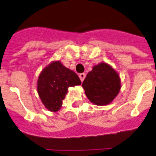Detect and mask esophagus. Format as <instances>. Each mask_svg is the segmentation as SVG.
<instances>
[{
	"instance_id": "1",
	"label": "esophagus",
	"mask_w": 156,
	"mask_h": 156,
	"mask_svg": "<svg viewBox=\"0 0 156 156\" xmlns=\"http://www.w3.org/2000/svg\"><path fill=\"white\" fill-rule=\"evenodd\" d=\"M86 76V74H85V73H82V74H79V78H80V79H81V81H82V82H83V80L85 79Z\"/></svg>"
}]
</instances>
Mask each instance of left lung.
<instances>
[{"label":"left lung","instance_id":"8db88e82","mask_svg":"<svg viewBox=\"0 0 156 156\" xmlns=\"http://www.w3.org/2000/svg\"><path fill=\"white\" fill-rule=\"evenodd\" d=\"M86 97L96 105L110 104L121 89L120 78L110 65L101 63L93 67L82 82Z\"/></svg>","mask_w":156,"mask_h":156}]
</instances>
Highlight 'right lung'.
Returning a JSON list of instances; mask_svg holds the SVG:
<instances>
[{"instance_id":"right-lung-1","label":"right lung","mask_w":156,"mask_h":156,"mask_svg":"<svg viewBox=\"0 0 156 156\" xmlns=\"http://www.w3.org/2000/svg\"><path fill=\"white\" fill-rule=\"evenodd\" d=\"M76 73L54 61L43 69L37 80V93L41 102L50 112L60 109L68 88L81 85Z\"/></svg>"}]
</instances>
